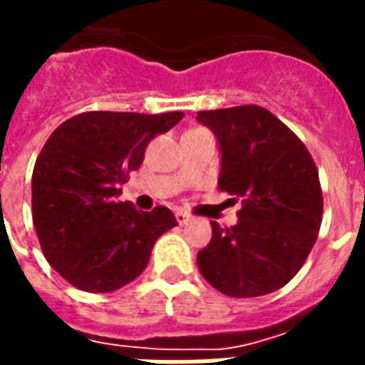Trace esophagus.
I'll return each mask as SVG.
<instances>
[{"mask_svg": "<svg viewBox=\"0 0 365 365\" xmlns=\"http://www.w3.org/2000/svg\"><path fill=\"white\" fill-rule=\"evenodd\" d=\"M175 220H178V224H187L191 220V217L187 212H183V210H178L175 212Z\"/></svg>", "mask_w": 365, "mask_h": 365, "instance_id": "1", "label": "esophagus"}]
</instances>
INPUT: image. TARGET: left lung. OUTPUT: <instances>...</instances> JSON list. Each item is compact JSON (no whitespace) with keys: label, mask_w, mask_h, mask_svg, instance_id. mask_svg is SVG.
<instances>
[{"label":"left lung","mask_w":365,"mask_h":365,"mask_svg":"<svg viewBox=\"0 0 365 365\" xmlns=\"http://www.w3.org/2000/svg\"><path fill=\"white\" fill-rule=\"evenodd\" d=\"M222 150L218 187L242 201L236 226L210 222L203 279L232 298L279 290L306 263L323 218L319 174L292 129L255 104L197 112Z\"/></svg>","instance_id":"obj_1"}]
</instances>
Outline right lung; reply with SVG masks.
<instances>
[{"label":"right lung","mask_w":365,"mask_h":365,"mask_svg":"<svg viewBox=\"0 0 365 365\" xmlns=\"http://www.w3.org/2000/svg\"><path fill=\"white\" fill-rule=\"evenodd\" d=\"M182 118L83 112L50 135L32 170V222L44 257L69 284L94 294L129 284L178 224L166 207L145 212L115 197L148 143Z\"/></svg>","instance_id":"add662e5"}]
</instances>
